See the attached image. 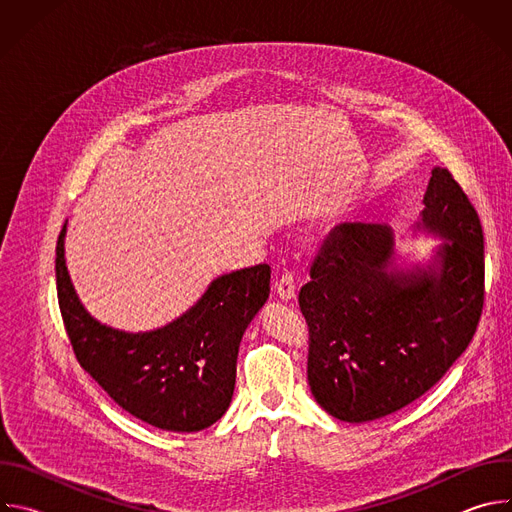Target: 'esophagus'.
Masks as SVG:
<instances>
[{
  "label": "esophagus",
  "mask_w": 512,
  "mask_h": 512,
  "mask_svg": "<svg viewBox=\"0 0 512 512\" xmlns=\"http://www.w3.org/2000/svg\"><path fill=\"white\" fill-rule=\"evenodd\" d=\"M275 291L281 302H291L296 300V283H294V275L291 273H283L277 281H275Z\"/></svg>",
  "instance_id": "esophagus-1"
}]
</instances>
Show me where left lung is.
<instances>
[{
	"instance_id": "8db88e82",
	"label": "left lung",
	"mask_w": 512,
	"mask_h": 512,
	"mask_svg": "<svg viewBox=\"0 0 512 512\" xmlns=\"http://www.w3.org/2000/svg\"><path fill=\"white\" fill-rule=\"evenodd\" d=\"M417 231L446 243L427 267L397 269L389 225L336 227L300 289L308 383L332 417L375 421L440 381L468 348L484 304V235L462 186L433 168Z\"/></svg>"
}]
</instances>
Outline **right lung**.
I'll list each match as a JSON object with an SVG mask.
<instances>
[{"mask_svg":"<svg viewBox=\"0 0 512 512\" xmlns=\"http://www.w3.org/2000/svg\"><path fill=\"white\" fill-rule=\"evenodd\" d=\"M56 243L58 306L81 367L133 417L166 431H200L231 405L241 338L269 298L271 267L216 277L178 320L152 332L115 330L95 320L72 287Z\"/></svg>","mask_w":512,"mask_h":512,"instance_id":"1","label":"right lung"}]
</instances>
